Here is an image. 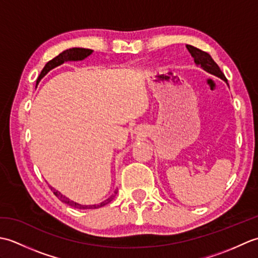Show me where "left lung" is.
<instances>
[{"mask_svg": "<svg viewBox=\"0 0 258 258\" xmlns=\"http://www.w3.org/2000/svg\"><path fill=\"white\" fill-rule=\"evenodd\" d=\"M186 47H187V50L190 53V55L194 57V62L196 65H200V67L204 71H206V72L217 76V78L222 79L223 81H225L227 83L225 75H224L220 67H218V65L215 63V61L212 58L210 54L200 50V48L191 46V45H186ZM227 85H228V83H227Z\"/></svg>", "mask_w": 258, "mask_h": 258, "instance_id": "8db88e82", "label": "left lung"}]
</instances>
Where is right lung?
<instances>
[{
	"mask_svg": "<svg viewBox=\"0 0 258 258\" xmlns=\"http://www.w3.org/2000/svg\"><path fill=\"white\" fill-rule=\"evenodd\" d=\"M92 52L93 51L90 50V48H82V47H73V48H69V50H67V51H63L61 54H58L57 56H55L53 59H51V61H48L45 64V67L43 68L41 74L38 75V78L36 80V84H38V82H40L43 78H44V76L48 72H50L51 70H53L54 68H56V67H58V65H61L64 62H68V61H82V59H84L85 57L91 55ZM51 189L53 190L54 195H55L59 201L65 203V204L74 207V208H79V210H93V208L102 207L104 205L108 204V203L111 202L115 197V194L117 193V190H115L113 195L109 196L107 200L102 202L101 204H97V205H81V204H79V203L71 201L70 199H68V197H65L62 193H59V191L56 190L55 188L51 187Z\"/></svg>",
	"mask_w": 258,
	"mask_h": 258,
	"instance_id": "right-lung-1",
	"label": "right lung"
}]
</instances>
